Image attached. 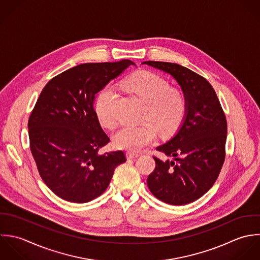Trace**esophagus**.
Listing matches in <instances>:
<instances>
[{
    "instance_id": "34e87169",
    "label": "esophagus",
    "mask_w": 260,
    "mask_h": 260,
    "mask_svg": "<svg viewBox=\"0 0 260 260\" xmlns=\"http://www.w3.org/2000/svg\"><path fill=\"white\" fill-rule=\"evenodd\" d=\"M140 156L139 154H136V153H131V152H127L126 153V157L127 159H131V158H135V157H138Z\"/></svg>"
}]
</instances>
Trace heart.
Listing matches in <instances>:
<instances>
[{"label":"heart","mask_w":260,"mask_h":260,"mask_svg":"<svg viewBox=\"0 0 260 260\" xmlns=\"http://www.w3.org/2000/svg\"><path fill=\"white\" fill-rule=\"evenodd\" d=\"M123 88L142 104V121L139 125H123L113 136L116 148L138 152L152 144L156 137V128L162 136H171L181 126L188 109L185 92L171 87L168 80L151 71H139L127 76ZM116 90L106 85L98 94L94 110L100 123L111 128L116 123Z\"/></svg>","instance_id":"heart-1"}]
</instances>
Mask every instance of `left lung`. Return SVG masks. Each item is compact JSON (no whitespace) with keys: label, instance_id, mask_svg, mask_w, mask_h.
I'll return each instance as SVG.
<instances>
[{"label":"left lung","instance_id":"1","mask_svg":"<svg viewBox=\"0 0 260 260\" xmlns=\"http://www.w3.org/2000/svg\"><path fill=\"white\" fill-rule=\"evenodd\" d=\"M171 74L188 101L185 121L177 135L156 150L173 160L154 156L155 170L147 183L152 194L170 205L194 202L216 182L225 160L227 120L217 94L206 78L182 65L145 61Z\"/></svg>","mask_w":260,"mask_h":260}]
</instances>
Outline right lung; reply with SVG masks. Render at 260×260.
<instances>
[{"instance_id":"1","label":"right lung","mask_w":260,"mask_h":260,"mask_svg":"<svg viewBox=\"0 0 260 260\" xmlns=\"http://www.w3.org/2000/svg\"><path fill=\"white\" fill-rule=\"evenodd\" d=\"M135 63H83L54 76L29 116L30 150L38 172L54 194L86 203L107 189L123 151L101 154L110 140L94 110V95Z\"/></svg>"}]
</instances>
